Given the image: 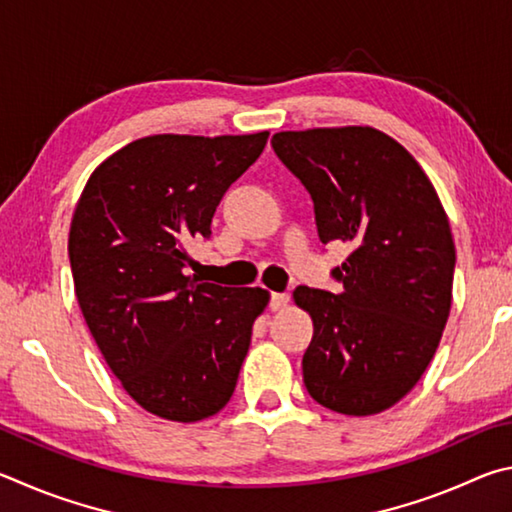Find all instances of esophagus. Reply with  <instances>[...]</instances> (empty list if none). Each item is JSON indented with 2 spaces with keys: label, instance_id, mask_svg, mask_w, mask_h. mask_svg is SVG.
<instances>
[{
  "label": "esophagus",
  "instance_id": "esophagus-1",
  "mask_svg": "<svg viewBox=\"0 0 512 512\" xmlns=\"http://www.w3.org/2000/svg\"><path fill=\"white\" fill-rule=\"evenodd\" d=\"M288 301H290V297L288 294H283V292H272L270 294V308L276 312V310H283L285 306H288Z\"/></svg>",
  "mask_w": 512,
  "mask_h": 512
}]
</instances>
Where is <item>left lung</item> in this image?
<instances>
[{
	"label": "left lung",
	"instance_id": "8db88e82",
	"mask_svg": "<svg viewBox=\"0 0 512 512\" xmlns=\"http://www.w3.org/2000/svg\"><path fill=\"white\" fill-rule=\"evenodd\" d=\"M272 148L310 193L319 240L353 247L330 272L342 292L294 290L315 324L303 382L337 414H380L416 387L441 342L456 265L450 220L418 161L380 130L276 132Z\"/></svg>",
	"mask_w": 512,
	"mask_h": 512
}]
</instances>
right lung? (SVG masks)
<instances>
[{"instance_id": "1", "label": "right lung", "mask_w": 512, "mask_h": 512, "mask_svg": "<svg viewBox=\"0 0 512 512\" xmlns=\"http://www.w3.org/2000/svg\"><path fill=\"white\" fill-rule=\"evenodd\" d=\"M270 132L155 134L98 166L69 231L76 297L130 398L177 423L227 405L270 294L186 276V247L211 236L222 195L261 157Z\"/></svg>"}]
</instances>
